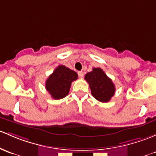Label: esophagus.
Returning a JSON list of instances; mask_svg holds the SVG:
<instances>
[{"label": "esophagus", "instance_id": "esophagus-1", "mask_svg": "<svg viewBox=\"0 0 156 156\" xmlns=\"http://www.w3.org/2000/svg\"><path fill=\"white\" fill-rule=\"evenodd\" d=\"M78 77H79V78H83V72H81V71L78 72Z\"/></svg>", "mask_w": 156, "mask_h": 156}]
</instances>
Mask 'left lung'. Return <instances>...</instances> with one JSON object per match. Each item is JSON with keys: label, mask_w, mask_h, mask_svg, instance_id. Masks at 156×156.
I'll return each mask as SVG.
<instances>
[{"label": "left lung", "mask_w": 156, "mask_h": 156, "mask_svg": "<svg viewBox=\"0 0 156 156\" xmlns=\"http://www.w3.org/2000/svg\"><path fill=\"white\" fill-rule=\"evenodd\" d=\"M84 79L89 83L92 96L98 101L108 102L114 96L115 86L101 69L93 68L85 75Z\"/></svg>", "instance_id": "1"}]
</instances>
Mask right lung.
Wrapping results in <instances>:
<instances>
[{
  "mask_svg": "<svg viewBox=\"0 0 156 156\" xmlns=\"http://www.w3.org/2000/svg\"><path fill=\"white\" fill-rule=\"evenodd\" d=\"M78 74L65 66H58L45 81V88L55 99H61L69 94L72 82L78 79Z\"/></svg>",
  "mask_w": 156,
  "mask_h": 156,
  "instance_id": "add662e5",
  "label": "right lung"
}]
</instances>
